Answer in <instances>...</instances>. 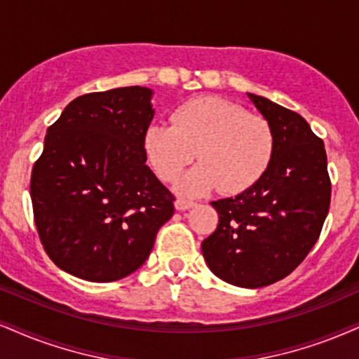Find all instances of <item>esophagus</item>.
I'll return each instance as SVG.
<instances>
[{
	"mask_svg": "<svg viewBox=\"0 0 359 359\" xmlns=\"http://www.w3.org/2000/svg\"><path fill=\"white\" fill-rule=\"evenodd\" d=\"M194 206V201L191 200H184V198H178V200L175 201V208L178 211H184V210H189V208Z\"/></svg>",
	"mask_w": 359,
	"mask_h": 359,
	"instance_id": "1",
	"label": "esophagus"
}]
</instances>
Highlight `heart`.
<instances>
[{"instance_id":"b5f03b06","label":"heart","mask_w":359,"mask_h":359,"mask_svg":"<svg viewBox=\"0 0 359 359\" xmlns=\"http://www.w3.org/2000/svg\"><path fill=\"white\" fill-rule=\"evenodd\" d=\"M146 158L166 183L181 176L196 151L201 161L180 181L181 193L201 194L218 187L240 194L258 184L276 153V135L266 118L215 96L184 101L171 125H149L143 136Z\"/></svg>"}]
</instances>
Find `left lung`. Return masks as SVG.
Returning <instances> with one entry per match:
<instances>
[{
    "label": "left lung",
    "mask_w": 359,
    "mask_h": 359,
    "mask_svg": "<svg viewBox=\"0 0 359 359\" xmlns=\"http://www.w3.org/2000/svg\"><path fill=\"white\" fill-rule=\"evenodd\" d=\"M248 96L271 123L276 153L258 184L211 203L218 226L201 251L223 281L261 287L293 273L315 246L330 210L331 180L325 144L306 119L263 96Z\"/></svg>",
    "instance_id": "obj_1"
}]
</instances>
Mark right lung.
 I'll use <instances>...</instances> for the list:
<instances>
[{"mask_svg": "<svg viewBox=\"0 0 359 359\" xmlns=\"http://www.w3.org/2000/svg\"><path fill=\"white\" fill-rule=\"evenodd\" d=\"M141 86L78 96L48 128L31 171V203L50 259L81 280L108 283L136 271L175 194L146 165L143 136L154 109Z\"/></svg>", "mask_w": 359, "mask_h": 359, "instance_id": "right-lung-1", "label": "right lung"}]
</instances>
